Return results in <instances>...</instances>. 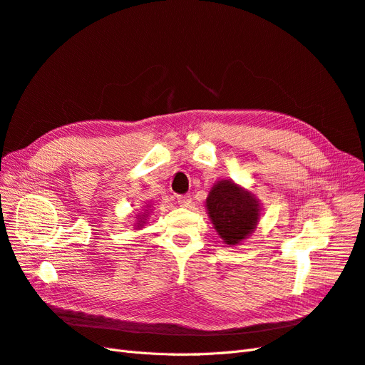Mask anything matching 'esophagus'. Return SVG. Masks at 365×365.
I'll use <instances>...</instances> for the list:
<instances>
[{"mask_svg":"<svg viewBox=\"0 0 365 365\" xmlns=\"http://www.w3.org/2000/svg\"><path fill=\"white\" fill-rule=\"evenodd\" d=\"M177 202H179V205L180 206H190L191 205V202H192V199H191V195H180L179 199H177Z\"/></svg>","mask_w":365,"mask_h":365,"instance_id":"esophagus-1","label":"esophagus"}]
</instances>
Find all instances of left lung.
I'll return each instance as SVG.
<instances>
[{
    "label": "left lung",
    "instance_id": "1",
    "mask_svg": "<svg viewBox=\"0 0 365 365\" xmlns=\"http://www.w3.org/2000/svg\"><path fill=\"white\" fill-rule=\"evenodd\" d=\"M206 211L223 243L238 246L255 231L262 217V203L242 185L220 179L206 197Z\"/></svg>",
    "mask_w": 365,
    "mask_h": 365
}]
</instances>
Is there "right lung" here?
<instances>
[{"label":"right lung","instance_id":"obj_1","mask_svg":"<svg viewBox=\"0 0 365 365\" xmlns=\"http://www.w3.org/2000/svg\"><path fill=\"white\" fill-rule=\"evenodd\" d=\"M151 212H153V207L150 205L145 206V210H142V212H139L136 217H134V229L143 227V225L147 223V218L150 217Z\"/></svg>","mask_w":365,"mask_h":365}]
</instances>
